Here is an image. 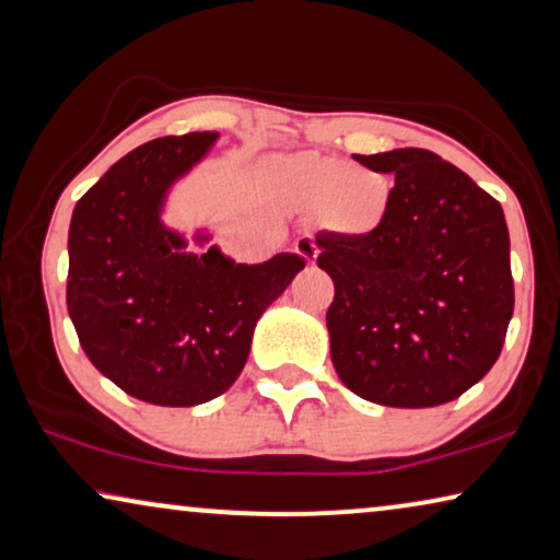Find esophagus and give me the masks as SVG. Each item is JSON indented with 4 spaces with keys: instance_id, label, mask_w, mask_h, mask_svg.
<instances>
[{
    "instance_id": "esophagus-1",
    "label": "esophagus",
    "mask_w": 560,
    "mask_h": 560,
    "mask_svg": "<svg viewBox=\"0 0 560 560\" xmlns=\"http://www.w3.org/2000/svg\"><path fill=\"white\" fill-rule=\"evenodd\" d=\"M294 252L302 258H306V264H314L316 256H319V246H316V241L312 236H302L296 238Z\"/></svg>"
}]
</instances>
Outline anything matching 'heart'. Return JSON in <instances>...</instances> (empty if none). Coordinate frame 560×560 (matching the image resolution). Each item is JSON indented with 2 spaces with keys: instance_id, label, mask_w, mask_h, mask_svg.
I'll list each match as a JSON object with an SVG mask.
<instances>
[{
  "instance_id": "obj_1",
  "label": "heart",
  "mask_w": 560,
  "mask_h": 560,
  "mask_svg": "<svg viewBox=\"0 0 560 560\" xmlns=\"http://www.w3.org/2000/svg\"><path fill=\"white\" fill-rule=\"evenodd\" d=\"M279 178L294 203L322 208V219L341 236H370L385 226L392 188L385 173L347 165L319 153H299L279 165Z\"/></svg>"
}]
</instances>
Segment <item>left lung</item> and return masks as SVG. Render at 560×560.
<instances>
[{
  "mask_svg": "<svg viewBox=\"0 0 560 560\" xmlns=\"http://www.w3.org/2000/svg\"><path fill=\"white\" fill-rule=\"evenodd\" d=\"M395 173L377 233H319L334 281L327 312L339 380L385 407H435L480 382L513 316L503 208L470 175L422 148L357 155Z\"/></svg>",
  "mask_w": 560,
  "mask_h": 560,
  "instance_id": "8db88e82",
  "label": "left lung"
}]
</instances>
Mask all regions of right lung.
Masks as SVG:
<instances>
[{"label":"right lung","instance_id":"1","mask_svg":"<svg viewBox=\"0 0 560 560\" xmlns=\"http://www.w3.org/2000/svg\"><path fill=\"white\" fill-rule=\"evenodd\" d=\"M215 138L188 132L130 150L72 211L74 331L107 380L150 405L194 407L223 395L244 370L258 316L306 266L299 254L254 266L215 246L188 254L186 238L163 226L165 194Z\"/></svg>","mask_w":560,"mask_h":560}]
</instances>
